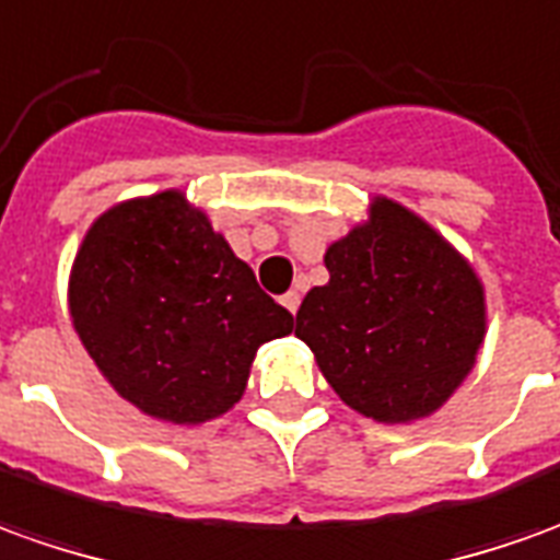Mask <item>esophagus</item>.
Listing matches in <instances>:
<instances>
[{
  "label": "esophagus",
  "instance_id": "obj_1",
  "mask_svg": "<svg viewBox=\"0 0 560 560\" xmlns=\"http://www.w3.org/2000/svg\"><path fill=\"white\" fill-rule=\"evenodd\" d=\"M299 304H302V292L299 289H289L287 295H283V307H287L289 314H299Z\"/></svg>",
  "mask_w": 560,
  "mask_h": 560
}]
</instances>
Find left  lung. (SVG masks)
Returning <instances> with one entry per match:
<instances>
[{
  "mask_svg": "<svg viewBox=\"0 0 560 560\" xmlns=\"http://www.w3.org/2000/svg\"><path fill=\"white\" fill-rule=\"evenodd\" d=\"M329 283L304 295L295 335L350 408L384 423L423 418L476 362L485 299L472 268L393 200L326 253Z\"/></svg>",
  "mask_w": 560,
  "mask_h": 560,
  "instance_id": "left-lung-1",
  "label": "left lung"
}]
</instances>
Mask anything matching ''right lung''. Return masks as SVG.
Returning <instances> with one entry per match:
<instances>
[{
  "label": "right lung",
  "instance_id": "obj_1",
  "mask_svg": "<svg viewBox=\"0 0 560 560\" xmlns=\"http://www.w3.org/2000/svg\"><path fill=\"white\" fill-rule=\"evenodd\" d=\"M69 311L112 387L173 423L229 411L258 345L292 331V314L179 191L96 219L75 256Z\"/></svg>",
  "mask_w": 560,
  "mask_h": 560
}]
</instances>
